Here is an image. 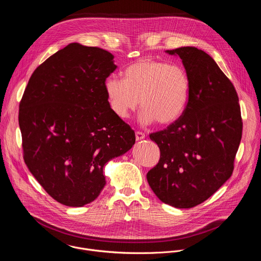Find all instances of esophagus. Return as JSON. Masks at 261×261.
<instances>
[{"instance_id": "obj_1", "label": "esophagus", "mask_w": 261, "mask_h": 261, "mask_svg": "<svg viewBox=\"0 0 261 261\" xmlns=\"http://www.w3.org/2000/svg\"><path fill=\"white\" fill-rule=\"evenodd\" d=\"M135 137H136V140L137 141H139V140H142V139H144V133H142V132H140V131H137L136 133H135Z\"/></svg>"}]
</instances>
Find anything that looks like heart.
Instances as JSON below:
<instances>
[{
	"instance_id": "b5f03b06",
	"label": "heart",
	"mask_w": 261,
	"mask_h": 261,
	"mask_svg": "<svg viewBox=\"0 0 261 261\" xmlns=\"http://www.w3.org/2000/svg\"><path fill=\"white\" fill-rule=\"evenodd\" d=\"M191 82L178 65L141 59L124 70V77L105 81L109 106L120 119H127L140 100V122L161 126L176 122L188 106Z\"/></svg>"
}]
</instances>
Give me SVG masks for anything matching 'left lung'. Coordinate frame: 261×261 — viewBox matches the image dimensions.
<instances>
[{"mask_svg": "<svg viewBox=\"0 0 261 261\" xmlns=\"http://www.w3.org/2000/svg\"><path fill=\"white\" fill-rule=\"evenodd\" d=\"M178 56L191 82L184 115L150 138L160 148L147 182L164 203L196 206L232 174L243 122L237 91L217 63L193 46L166 50Z\"/></svg>", "mask_w": 261, "mask_h": 261, "instance_id": "1", "label": "left lung"}]
</instances>
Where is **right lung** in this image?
<instances>
[{
    "label": "right lung",
    "instance_id": "add662e5",
    "mask_svg": "<svg viewBox=\"0 0 261 261\" xmlns=\"http://www.w3.org/2000/svg\"><path fill=\"white\" fill-rule=\"evenodd\" d=\"M116 69L110 53L70 43L37 67L19 103L24 162L64 205L94 201L106 184L104 165L135 143L105 92Z\"/></svg>",
    "mask_w": 261,
    "mask_h": 261
}]
</instances>
